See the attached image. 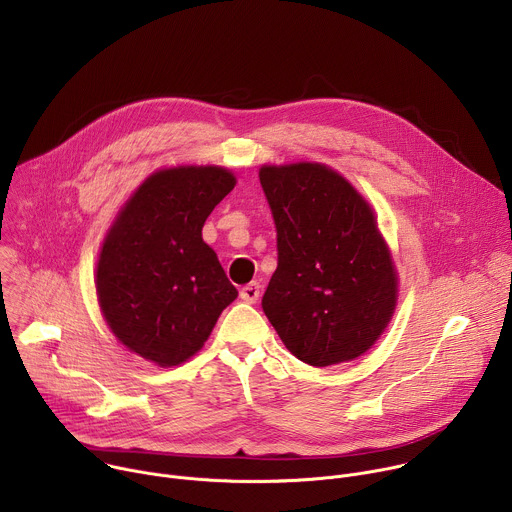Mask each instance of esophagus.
Listing matches in <instances>:
<instances>
[{"mask_svg":"<svg viewBox=\"0 0 512 512\" xmlns=\"http://www.w3.org/2000/svg\"><path fill=\"white\" fill-rule=\"evenodd\" d=\"M261 296V285L257 281L253 283H247L243 289H241V298L247 302V304H257Z\"/></svg>","mask_w":512,"mask_h":512,"instance_id":"1","label":"esophagus"}]
</instances>
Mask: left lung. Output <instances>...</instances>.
Segmentation results:
<instances>
[{
  "instance_id": "8db88e82",
  "label": "left lung",
  "mask_w": 512,
  "mask_h": 512,
  "mask_svg": "<svg viewBox=\"0 0 512 512\" xmlns=\"http://www.w3.org/2000/svg\"><path fill=\"white\" fill-rule=\"evenodd\" d=\"M259 180L277 231L265 316L312 367L354 360L383 334L397 300L393 259L371 206L320 164L263 166Z\"/></svg>"
}]
</instances>
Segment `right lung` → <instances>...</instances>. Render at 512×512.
Wrapping results in <instances>:
<instances>
[{
  "label": "right lung",
  "mask_w": 512,
  "mask_h": 512,
  "mask_svg": "<svg viewBox=\"0 0 512 512\" xmlns=\"http://www.w3.org/2000/svg\"><path fill=\"white\" fill-rule=\"evenodd\" d=\"M233 188L235 176L214 166L158 172L125 204L103 243V316L129 350L160 367L198 352L239 294L202 241L208 214Z\"/></svg>",
  "instance_id": "add662e5"
}]
</instances>
